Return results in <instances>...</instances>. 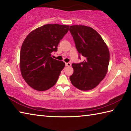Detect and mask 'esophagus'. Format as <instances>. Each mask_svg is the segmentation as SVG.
<instances>
[{"instance_id":"1","label":"esophagus","mask_w":131,"mask_h":131,"mask_svg":"<svg viewBox=\"0 0 131 131\" xmlns=\"http://www.w3.org/2000/svg\"><path fill=\"white\" fill-rule=\"evenodd\" d=\"M71 63H66V66H67V67H70V66H71Z\"/></svg>"}]
</instances>
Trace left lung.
I'll list each match as a JSON object with an SVG mask.
<instances>
[{
  "label": "left lung",
  "instance_id": "left-lung-1",
  "mask_svg": "<svg viewBox=\"0 0 131 131\" xmlns=\"http://www.w3.org/2000/svg\"><path fill=\"white\" fill-rule=\"evenodd\" d=\"M70 31L78 52L85 57L82 63L72 64L74 72L70 77V81L79 90H92L107 74L110 59L108 47L92 27L72 25Z\"/></svg>",
  "mask_w": 131,
  "mask_h": 131
}]
</instances>
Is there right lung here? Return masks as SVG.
Instances as JSON below:
<instances>
[{
  "label": "right lung",
  "instance_id": "add662e5",
  "mask_svg": "<svg viewBox=\"0 0 131 131\" xmlns=\"http://www.w3.org/2000/svg\"><path fill=\"white\" fill-rule=\"evenodd\" d=\"M68 25L47 24L33 30L23 42L19 66L23 78L37 91L48 90L56 84L65 63L53 59L60 41L67 33Z\"/></svg>",
  "mask_w": 131,
  "mask_h": 131
}]
</instances>
